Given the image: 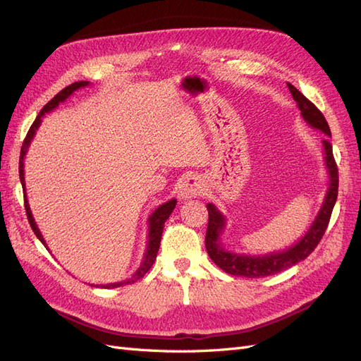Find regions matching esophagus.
Instances as JSON below:
<instances>
[{
    "label": "esophagus",
    "instance_id": "esophagus-1",
    "mask_svg": "<svg viewBox=\"0 0 361 361\" xmlns=\"http://www.w3.org/2000/svg\"><path fill=\"white\" fill-rule=\"evenodd\" d=\"M203 191H204V183L199 176L187 178L179 185V197L182 200L199 197L200 194H203Z\"/></svg>",
    "mask_w": 361,
    "mask_h": 361
}]
</instances>
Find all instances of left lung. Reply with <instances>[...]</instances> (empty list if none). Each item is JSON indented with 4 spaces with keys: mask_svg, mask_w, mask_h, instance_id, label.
Wrapping results in <instances>:
<instances>
[{
    "mask_svg": "<svg viewBox=\"0 0 361 361\" xmlns=\"http://www.w3.org/2000/svg\"><path fill=\"white\" fill-rule=\"evenodd\" d=\"M289 90L292 93L293 101L297 102L300 108L302 118L307 122L313 129H319L326 137H331V130L329 123H326L322 113L316 108L307 97H305L300 90L295 89L292 84L288 82ZM324 147V159L325 167L329 171V191L325 194V199L322 202L321 209L316 215L314 221L312 223L310 228L305 232L298 243H295L292 247L281 250V251H272L268 255H239L228 251L223 247L220 236L226 227V218L224 215L216 209V206L212 203H207V214H209V223H207V231L204 244L207 255L214 260L216 267H220L227 274L232 276H241L248 279H259L277 274V272L288 269L293 267L298 262L304 260L312 251L319 244L321 238L324 236L326 226L330 223V216L333 212V207L337 199V188H338V171L336 161L333 157V146L329 140L322 141Z\"/></svg>",
    "mask_w": 361,
    "mask_h": 361,
    "instance_id": "obj_1",
    "label": "left lung"
}]
</instances>
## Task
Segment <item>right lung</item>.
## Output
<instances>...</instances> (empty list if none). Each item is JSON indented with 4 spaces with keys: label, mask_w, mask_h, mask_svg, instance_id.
<instances>
[{
    "label": "right lung",
    "mask_w": 361,
    "mask_h": 361,
    "mask_svg": "<svg viewBox=\"0 0 361 361\" xmlns=\"http://www.w3.org/2000/svg\"><path fill=\"white\" fill-rule=\"evenodd\" d=\"M89 84H90L89 81L73 82V84L68 85L66 89H63L60 93H57L56 96H54L52 99H51L45 106L42 108V111L39 113V116L36 117L35 122H32V125H31V128H30V130H28V134H27V137H25V140H24V143H23V147H20V157H19V179H20V183H23V190H24L25 212H27V218H28V223H30V226H31V228H32V232H35V235L40 239V243H42L43 245H45V247H47V243H45V239H43V236H42V233H40V231H39V227H37V224H36V221H35V218H32V214H31V211H30V204H28V200H27L25 178H24V158H25V155H27V150H28V146H30V143H31V140L35 138L36 130L39 129V126H40V123H42V117L45 116L47 113L52 111L54 108H57L59 104L66 101L68 97H69L73 92H76L78 89H81V87H85V85H89ZM176 202H178L176 199H171V200H169V202H166V203H162L159 207H157L155 212L149 216V220H147V223H149L147 248H146V253H145L143 262H141L140 268L134 272L133 277H129V279H126V280H123V281L110 283V285H96V288H99V286H101V288H106V289H110V288H120V286H125V285H133V283H135L137 280L145 277V274L152 268V265H154V262H155V259H157L158 250H159V244H161V235H162V231H164V224H166L167 218H169L170 214L173 212L174 206H176ZM92 286H93V285H92Z\"/></svg>",
    "instance_id": "right-lung-1"
}]
</instances>
